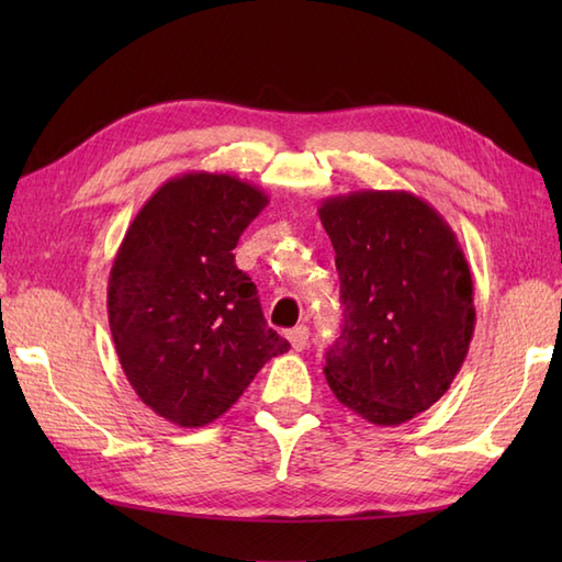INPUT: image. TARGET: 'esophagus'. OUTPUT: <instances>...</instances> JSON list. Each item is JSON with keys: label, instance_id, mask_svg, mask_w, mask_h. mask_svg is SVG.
Returning a JSON list of instances; mask_svg holds the SVG:
<instances>
[{"label": "esophagus", "instance_id": "esophagus-1", "mask_svg": "<svg viewBox=\"0 0 562 562\" xmlns=\"http://www.w3.org/2000/svg\"><path fill=\"white\" fill-rule=\"evenodd\" d=\"M288 340L292 342V348L296 350V352H302L306 345H308V328L306 326H296V328H292L290 333H288Z\"/></svg>", "mask_w": 562, "mask_h": 562}]
</instances>
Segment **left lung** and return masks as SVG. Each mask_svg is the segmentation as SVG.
Here are the masks:
<instances>
[{"label":"left lung","mask_w":562,"mask_h":562,"mask_svg":"<svg viewBox=\"0 0 562 562\" xmlns=\"http://www.w3.org/2000/svg\"><path fill=\"white\" fill-rule=\"evenodd\" d=\"M345 324L326 355L336 398L372 425H401L449 391L475 328L473 278L457 234L408 190L326 198Z\"/></svg>","instance_id":"left-lung-1"}]
</instances>
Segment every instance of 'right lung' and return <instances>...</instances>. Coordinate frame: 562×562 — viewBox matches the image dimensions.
<instances>
[{"label": "right lung", "mask_w": 562, "mask_h": 562, "mask_svg": "<svg viewBox=\"0 0 562 562\" xmlns=\"http://www.w3.org/2000/svg\"><path fill=\"white\" fill-rule=\"evenodd\" d=\"M266 205L258 186L229 173L176 176L142 205L115 254L117 360L139 401L178 427L217 420L262 364L290 350L232 254Z\"/></svg>", "instance_id": "add662e5"}]
</instances>
